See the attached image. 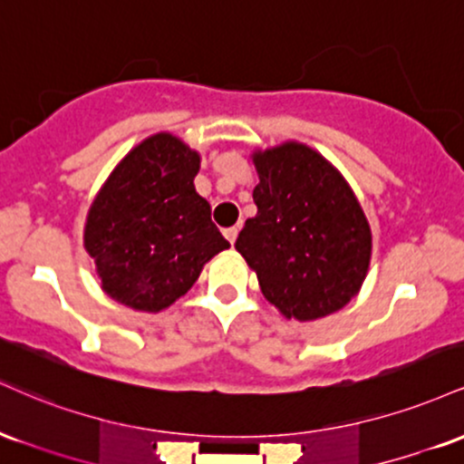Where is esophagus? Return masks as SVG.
Masks as SVG:
<instances>
[{"instance_id":"1","label":"esophagus","mask_w":464,"mask_h":464,"mask_svg":"<svg viewBox=\"0 0 464 464\" xmlns=\"http://www.w3.org/2000/svg\"><path fill=\"white\" fill-rule=\"evenodd\" d=\"M237 233H239L237 227H228V228H225V237H227L231 244L237 239Z\"/></svg>"}]
</instances>
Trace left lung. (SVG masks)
<instances>
[{
    "instance_id": "left-lung-1",
    "label": "left lung",
    "mask_w": 464,
    "mask_h": 464,
    "mask_svg": "<svg viewBox=\"0 0 464 464\" xmlns=\"http://www.w3.org/2000/svg\"><path fill=\"white\" fill-rule=\"evenodd\" d=\"M257 214L236 248L257 273L264 296L287 318L338 312L369 270L371 228L344 179L318 152L284 143L255 154Z\"/></svg>"
}]
</instances>
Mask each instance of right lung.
Masks as SVG:
<instances>
[{"instance_id": "obj_1", "label": "right lung", "mask_w": 464, "mask_h": 464, "mask_svg": "<svg viewBox=\"0 0 464 464\" xmlns=\"http://www.w3.org/2000/svg\"><path fill=\"white\" fill-rule=\"evenodd\" d=\"M200 157L172 135L137 146L92 205L84 246L102 290L140 312L172 305L198 279L202 266L231 246L196 194Z\"/></svg>"}]
</instances>
